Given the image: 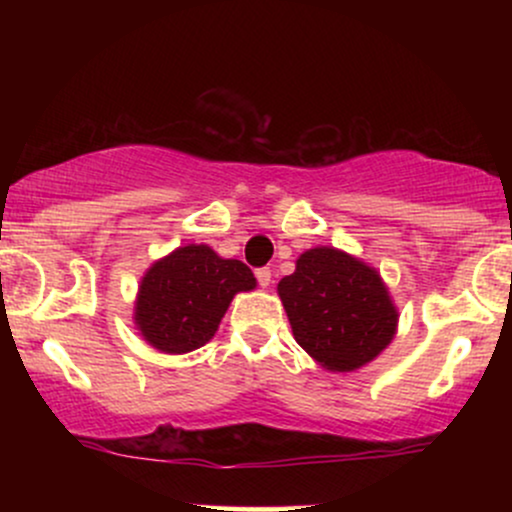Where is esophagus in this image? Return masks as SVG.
Wrapping results in <instances>:
<instances>
[{"label": "esophagus", "mask_w": 512, "mask_h": 512, "mask_svg": "<svg viewBox=\"0 0 512 512\" xmlns=\"http://www.w3.org/2000/svg\"><path fill=\"white\" fill-rule=\"evenodd\" d=\"M255 276H257V281H260L262 289H267V286L272 284V269H269V267H260L255 272Z\"/></svg>", "instance_id": "obj_1"}]
</instances>
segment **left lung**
Returning <instances> with one entry per match:
<instances>
[{
    "label": "left lung",
    "instance_id": "left-lung-1",
    "mask_svg": "<svg viewBox=\"0 0 512 512\" xmlns=\"http://www.w3.org/2000/svg\"><path fill=\"white\" fill-rule=\"evenodd\" d=\"M296 342L334 373L373 361L397 332V308L380 274L337 248H313L276 286Z\"/></svg>",
    "mask_w": 512,
    "mask_h": 512
}]
</instances>
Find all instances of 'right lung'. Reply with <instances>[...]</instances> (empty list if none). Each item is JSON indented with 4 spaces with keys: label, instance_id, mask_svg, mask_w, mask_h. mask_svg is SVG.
<instances>
[{
    "label": "right lung",
    "instance_id": "1",
    "mask_svg": "<svg viewBox=\"0 0 512 512\" xmlns=\"http://www.w3.org/2000/svg\"><path fill=\"white\" fill-rule=\"evenodd\" d=\"M255 284L248 264L223 260L209 245H185L144 274L134 322L154 349L187 354L214 337L233 296Z\"/></svg>",
    "mask_w": 512,
    "mask_h": 512
}]
</instances>
